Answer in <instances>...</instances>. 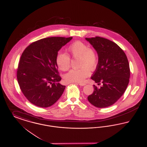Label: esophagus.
Segmentation results:
<instances>
[{"mask_svg": "<svg viewBox=\"0 0 147 147\" xmlns=\"http://www.w3.org/2000/svg\"><path fill=\"white\" fill-rule=\"evenodd\" d=\"M78 84H79V85H80V86H84L85 84V83H78Z\"/></svg>", "mask_w": 147, "mask_h": 147, "instance_id": "esophagus-1", "label": "esophagus"}]
</instances>
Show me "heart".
Returning <instances> with one entry per match:
<instances>
[{"mask_svg":"<svg viewBox=\"0 0 147 147\" xmlns=\"http://www.w3.org/2000/svg\"><path fill=\"white\" fill-rule=\"evenodd\" d=\"M69 55L73 58H78V69H72L64 76L68 83H82L89 75V71L94 69L98 63V55L96 51L84 42L77 41L73 42L68 49ZM56 62L59 69L67 71L70 68V59L67 55L59 53L56 56Z\"/></svg>","mask_w":147,"mask_h":147,"instance_id":"b5f03b06","label":"heart"}]
</instances>
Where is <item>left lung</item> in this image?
Segmentation results:
<instances>
[{"label": "left lung", "instance_id": "obj_1", "mask_svg": "<svg viewBox=\"0 0 147 147\" xmlns=\"http://www.w3.org/2000/svg\"><path fill=\"white\" fill-rule=\"evenodd\" d=\"M96 51L98 63L91 79L93 93L88 97L89 102L98 108L109 107L122 96L129 83V65L126 54L115 42L100 37L85 38Z\"/></svg>", "mask_w": 147, "mask_h": 147}]
</instances>
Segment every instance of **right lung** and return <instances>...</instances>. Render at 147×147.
Masks as SVG:
<instances>
[{"label": "right lung", "instance_id": "obj_1", "mask_svg": "<svg viewBox=\"0 0 147 147\" xmlns=\"http://www.w3.org/2000/svg\"><path fill=\"white\" fill-rule=\"evenodd\" d=\"M73 38L52 37L30 44L19 63L17 79L21 91L32 104L48 107L58 100L65 86L60 84L56 56Z\"/></svg>", "mask_w": 147, "mask_h": 147}]
</instances>
